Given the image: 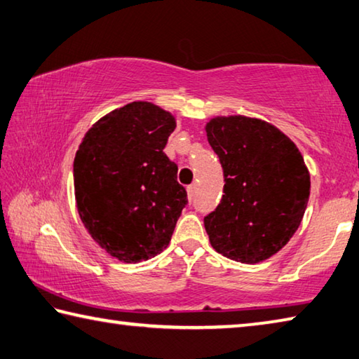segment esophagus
Segmentation results:
<instances>
[{
    "mask_svg": "<svg viewBox=\"0 0 359 359\" xmlns=\"http://www.w3.org/2000/svg\"><path fill=\"white\" fill-rule=\"evenodd\" d=\"M187 191H188V198L193 199L194 194H196V184H191L187 187Z\"/></svg>",
    "mask_w": 359,
    "mask_h": 359,
    "instance_id": "esophagus-1",
    "label": "esophagus"
}]
</instances>
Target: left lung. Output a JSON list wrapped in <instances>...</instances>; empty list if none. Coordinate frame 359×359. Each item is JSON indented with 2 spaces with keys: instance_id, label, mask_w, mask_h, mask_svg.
Returning <instances> with one entry per match:
<instances>
[{
  "instance_id": "left-lung-1",
  "label": "left lung",
  "mask_w": 359,
  "mask_h": 359,
  "mask_svg": "<svg viewBox=\"0 0 359 359\" xmlns=\"http://www.w3.org/2000/svg\"><path fill=\"white\" fill-rule=\"evenodd\" d=\"M205 130L224 175L223 198L204 217L208 238L232 260L262 262L302 223L311 190L308 168L297 146L265 121L215 117Z\"/></svg>"
}]
</instances>
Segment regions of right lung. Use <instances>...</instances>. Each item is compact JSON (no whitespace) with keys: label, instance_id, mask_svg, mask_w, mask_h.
<instances>
[{"label":"right lung","instance_id":"obj_1","mask_svg":"<svg viewBox=\"0 0 359 359\" xmlns=\"http://www.w3.org/2000/svg\"><path fill=\"white\" fill-rule=\"evenodd\" d=\"M174 128L165 109L133 102L95 122L76 151L78 213L90 237L121 262L165 250L188 204L177 165L163 152Z\"/></svg>","mask_w":359,"mask_h":359}]
</instances>
